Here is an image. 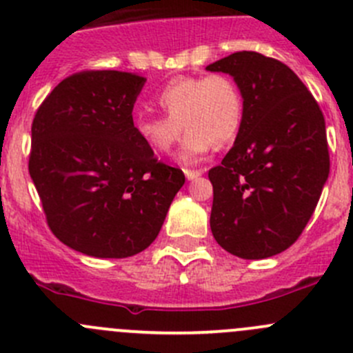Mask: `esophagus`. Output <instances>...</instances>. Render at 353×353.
<instances>
[{"label": "esophagus", "instance_id": "1", "mask_svg": "<svg viewBox=\"0 0 353 353\" xmlns=\"http://www.w3.org/2000/svg\"><path fill=\"white\" fill-rule=\"evenodd\" d=\"M183 173H185V176H187V180H197L201 176V171H194V170H185L183 171Z\"/></svg>", "mask_w": 353, "mask_h": 353}]
</instances>
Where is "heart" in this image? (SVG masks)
I'll return each instance as SVG.
<instances>
[{"label": "heart", "instance_id": "heart-1", "mask_svg": "<svg viewBox=\"0 0 353 353\" xmlns=\"http://www.w3.org/2000/svg\"><path fill=\"white\" fill-rule=\"evenodd\" d=\"M156 100L168 117L140 114L133 119V132L147 149L166 154L182 124L187 133L179 159L187 164L206 157L213 143L232 142L243 124V93L225 74L174 78L159 90Z\"/></svg>", "mask_w": 353, "mask_h": 353}]
</instances>
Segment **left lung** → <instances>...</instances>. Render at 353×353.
<instances>
[{"label": "left lung", "instance_id": "1", "mask_svg": "<svg viewBox=\"0 0 353 353\" xmlns=\"http://www.w3.org/2000/svg\"><path fill=\"white\" fill-rule=\"evenodd\" d=\"M206 70L232 76L244 99L234 147L208 174L211 232L244 260L283 253L303 232L330 176L324 116L279 60L237 52Z\"/></svg>", "mask_w": 353, "mask_h": 353}]
</instances>
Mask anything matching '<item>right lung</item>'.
Wrapping results in <instances>:
<instances>
[{
    "label": "right lung",
    "mask_w": 353,
    "mask_h": 353,
    "mask_svg": "<svg viewBox=\"0 0 353 353\" xmlns=\"http://www.w3.org/2000/svg\"><path fill=\"white\" fill-rule=\"evenodd\" d=\"M147 79L119 70L72 74L31 128L29 174L57 239L95 258H128L152 244L182 170L154 157L133 132Z\"/></svg>",
    "instance_id": "add662e5"
}]
</instances>
